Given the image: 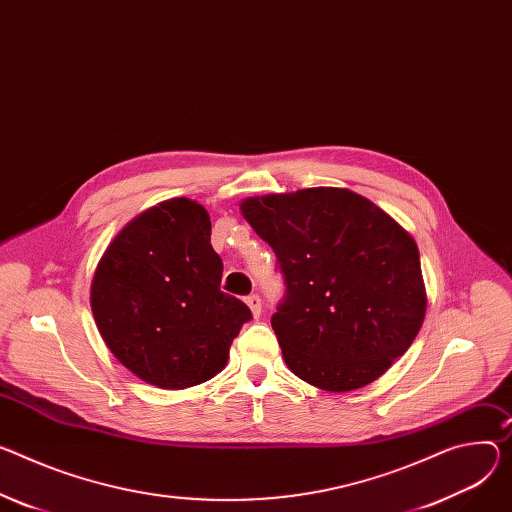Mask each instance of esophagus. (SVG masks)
I'll list each match as a JSON object with an SVG mask.
<instances>
[{
	"label": "esophagus",
	"instance_id": "1",
	"mask_svg": "<svg viewBox=\"0 0 512 512\" xmlns=\"http://www.w3.org/2000/svg\"><path fill=\"white\" fill-rule=\"evenodd\" d=\"M245 302H247V306L251 308L253 316L257 318V316L261 314V296H259V294H251V296L245 298Z\"/></svg>",
	"mask_w": 512,
	"mask_h": 512
}]
</instances>
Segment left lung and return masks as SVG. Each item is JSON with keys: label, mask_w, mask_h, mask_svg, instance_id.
Segmentation results:
<instances>
[{"label": "left lung", "mask_w": 512, "mask_h": 512, "mask_svg": "<svg viewBox=\"0 0 512 512\" xmlns=\"http://www.w3.org/2000/svg\"><path fill=\"white\" fill-rule=\"evenodd\" d=\"M241 210L284 277L271 327L298 378L349 392L406 353L427 296L416 243L396 220L337 188L249 198Z\"/></svg>", "instance_id": "left-lung-1"}]
</instances>
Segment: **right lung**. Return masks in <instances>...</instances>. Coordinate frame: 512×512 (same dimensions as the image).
Here are the masks:
<instances>
[{
  "label": "right lung",
  "mask_w": 512,
  "mask_h": 512,
  "mask_svg": "<svg viewBox=\"0 0 512 512\" xmlns=\"http://www.w3.org/2000/svg\"><path fill=\"white\" fill-rule=\"evenodd\" d=\"M208 212L185 198L134 218L106 249L91 312L116 359L141 380L179 390L214 378L253 318L220 290Z\"/></svg>",
  "instance_id": "1"
}]
</instances>
